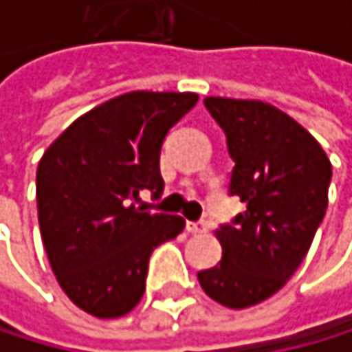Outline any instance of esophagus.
I'll return each instance as SVG.
<instances>
[{"label":"esophagus","mask_w":352,"mask_h":352,"mask_svg":"<svg viewBox=\"0 0 352 352\" xmlns=\"http://www.w3.org/2000/svg\"><path fill=\"white\" fill-rule=\"evenodd\" d=\"M187 232L204 234V232H208V223L206 221H187Z\"/></svg>","instance_id":"1"}]
</instances>
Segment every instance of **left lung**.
I'll return each mask as SVG.
<instances>
[{"mask_svg":"<svg viewBox=\"0 0 352 352\" xmlns=\"http://www.w3.org/2000/svg\"><path fill=\"white\" fill-rule=\"evenodd\" d=\"M234 161L230 195L247 204L217 232L221 262L199 271L217 303L243 309L265 301L299 269L327 210L331 163L299 122L262 100L206 96Z\"/></svg>","mask_w":352,"mask_h":352,"instance_id":"left-lung-1","label":"left lung"}]
</instances>
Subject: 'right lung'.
<instances>
[{
  "label": "right lung",
  "mask_w": 352,
  "mask_h": 352,
  "mask_svg": "<svg viewBox=\"0 0 352 352\" xmlns=\"http://www.w3.org/2000/svg\"><path fill=\"white\" fill-rule=\"evenodd\" d=\"M197 102L193 92H129L83 113L38 163V223L58 284L83 312L118 318L140 303L155 247L185 219L138 206L159 199L165 135Z\"/></svg>",
  "instance_id": "add662e5"
}]
</instances>
